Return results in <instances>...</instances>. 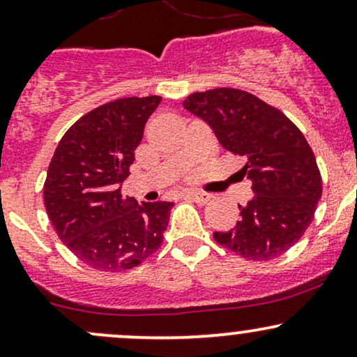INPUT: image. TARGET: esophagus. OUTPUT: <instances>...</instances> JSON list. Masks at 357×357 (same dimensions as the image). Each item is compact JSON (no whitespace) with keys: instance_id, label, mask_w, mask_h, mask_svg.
Here are the masks:
<instances>
[{"instance_id":"34e87169","label":"esophagus","mask_w":357,"mask_h":357,"mask_svg":"<svg viewBox=\"0 0 357 357\" xmlns=\"http://www.w3.org/2000/svg\"><path fill=\"white\" fill-rule=\"evenodd\" d=\"M184 196L192 199V202H196L198 204L208 203V202H210V198H211L210 192H206V191H186V192H184Z\"/></svg>"}]
</instances>
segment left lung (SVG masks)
Listing matches in <instances>:
<instances>
[{"label": "left lung", "instance_id": "8db88e82", "mask_svg": "<svg viewBox=\"0 0 357 357\" xmlns=\"http://www.w3.org/2000/svg\"><path fill=\"white\" fill-rule=\"evenodd\" d=\"M183 105L243 159L240 174L255 192L245 206L238 204L236 227L213 238L247 260L280 257L302 238L322 196L321 171L304 134L282 110L245 90L195 92Z\"/></svg>", "mask_w": 357, "mask_h": 357}]
</instances>
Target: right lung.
<instances>
[{
	"label": "right lung",
	"mask_w": 357,
	"mask_h": 357,
	"mask_svg": "<svg viewBox=\"0 0 357 357\" xmlns=\"http://www.w3.org/2000/svg\"><path fill=\"white\" fill-rule=\"evenodd\" d=\"M159 102V96L107 102L82 116L56 146L45 208L59 238L89 267L122 272L161 247L174 203H137L121 190Z\"/></svg>",
	"instance_id": "obj_1"
}]
</instances>
